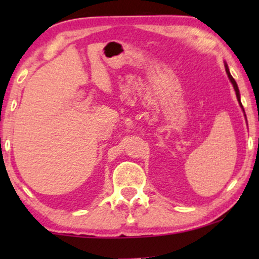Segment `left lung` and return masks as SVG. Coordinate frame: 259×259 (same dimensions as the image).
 <instances>
[{"label": "left lung", "instance_id": "obj_1", "mask_svg": "<svg viewBox=\"0 0 259 259\" xmlns=\"http://www.w3.org/2000/svg\"><path fill=\"white\" fill-rule=\"evenodd\" d=\"M225 70H226V73H228V76H229L230 81H231L232 84H233V88H235V91H236L237 99H238V101H239V104H240V97H239V90H238V86H237V83H236L235 79H233L231 74H230V72H229V67H228V65H226V63H225ZM240 106H242V104H240ZM242 107H243V106H242ZM243 111H244V109H243Z\"/></svg>", "mask_w": 259, "mask_h": 259}]
</instances>
